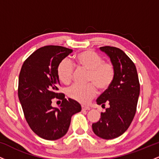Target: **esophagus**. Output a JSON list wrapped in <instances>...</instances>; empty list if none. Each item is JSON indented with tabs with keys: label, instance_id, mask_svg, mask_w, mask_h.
Masks as SVG:
<instances>
[{
	"label": "esophagus",
	"instance_id": "esophagus-1",
	"mask_svg": "<svg viewBox=\"0 0 159 159\" xmlns=\"http://www.w3.org/2000/svg\"><path fill=\"white\" fill-rule=\"evenodd\" d=\"M81 108H82V110H86V111L90 110V107H87V106H84V105H82V106H81Z\"/></svg>",
	"mask_w": 159,
	"mask_h": 159
}]
</instances>
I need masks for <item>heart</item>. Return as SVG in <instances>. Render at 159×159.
<instances>
[{
  "label": "heart",
  "mask_w": 159,
  "mask_h": 159,
  "mask_svg": "<svg viewBox=\"0 0 159 159\" xmlns=\"http://www.w3.org/2000/svg\"><path fill=\"white\" fill-rule=\"evenodd\" d=\"M75 65L88 71L87 82L89 83L85 86L74 84L67 89V96L75 101L87 105L96 96V88L100 92H105L114 82L116 74L114 65L112 62L104 61L102 57L93 51L85 50L76 54ZM74 71L72 62L63 59L57 67V75L62 83L68 84L72 81Z\"/></svg>",
  "instance_id": "1"
}]
</instances>
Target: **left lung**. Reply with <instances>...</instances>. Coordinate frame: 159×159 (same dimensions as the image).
<instances>
[{
  "label": "left lung",
  "instance_id": "8db88e82",
  "mask_svg": "<svg viewBox=\"0 0 159 159\" xmlns=\"http://www.w3.org/2000/svg\"><path fill=\"white\" fill-rule=\"evenodd\" d=\"M100 49L110 57L116 74L110 88L96 100L102 107L106 104L109 107L102 113L99 120L93 123L92 128L96 135L109 140L122 135L132 123L137 110L140 83L135 65L123 51L113 46Z\"/></svg>",
  "mask_w": 159,
  "mask_h": 159
}]
</instances>
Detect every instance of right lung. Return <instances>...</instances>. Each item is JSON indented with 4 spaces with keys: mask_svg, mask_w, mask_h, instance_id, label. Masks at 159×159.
<instances>
[{
    "mask_svg": "<svg viewBox=\"0 0 159 159\" xmlns=\"http://www.w3.org/2000/svg\"><path fill=\"white\" fill-rule=\"evenodd\" d=\"M72 52L59 45L42 47L25 60L20 71L18 95L24 115L33 132L43 139L64 136L72 115L81 111L79 103L57 93L61 84L57 67ZM54 98L61 100L59 109L51 107Z\"/></svg>",
    "mask_w": 159,
    "mask_h": 159,
    "instance_id": "add662e5",
    "label": "right lung"
}]
</instances>
